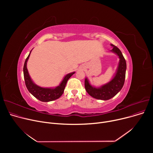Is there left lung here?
Returning <instances> with one entry per match:
<instances>
[{
	"label": "left lung",
	"mask_w": 153,
	"mask_h": 153,
	"mask_svg": "<svg viewBox=\"0 0 153 153\" xmlns=\"http://www.w3.org/2000/svg\"><path fill=\"white\" fill-rule=\"evenodd\" d=\"M111 46L113 47V49L110 51L116 54L120 59L118 68L113 78L108 83L98 87L92 85L87 77L85 79V89L87 92L96 99L107 100L111 99L121 91L124 85L126 70V61L121 51L114 45L111 44Z\"/></svg>",
	"instance_id": "8db88e82"
}]
</instances>
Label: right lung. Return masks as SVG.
<instances>
[{
	"label": "right lung",
	"mask_w": 153,
	"mask_h": 153,
	"mask_svg": "<svg viewBox=\"0 0 153 153\" xmlns=\"http://www.w3.org/2000/svg\"><path fill=\"white\" fill-rule=\"evenodd\" d=\"M28 54V57L27 58L25 63H24L23 66V75L24 79H25V85L27 88L28 91L33 95L35 98L38 99L42 102H50L54 100L59 99L62 95L64 88L66 87V83L68 79L73 75L75 72H71L66 74L64 77L62 81L59 84V85L56 87H42L36 85L33 81L28 73V71L27 68V61L29 59L30 53Z\"/></svg>",
	"instance_id": "1"
}]
</instances>
